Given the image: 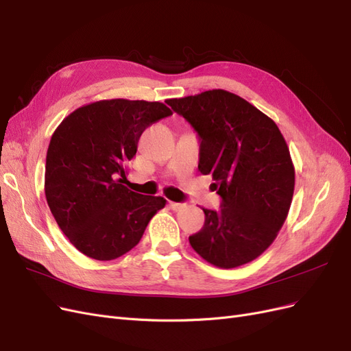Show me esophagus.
Segmentation results:
<instances>
[{
    "label": "esophagus",
    "mask_w": 351,
    "mask_h": 351,
    "mask_svg": "<svg viewBox=\"0 0 351 351\" xmlns=\"http://www.w3.org/2000/svg\"><path fill=\"white\" fill-rule=\"evenodd\" d=\"M169 208H171L173 210H180L184 208V204H178V202H169Z\"/></svg>",
    "instance_id": "34e87169"
}]
</instances>
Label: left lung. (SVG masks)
I'll return each mask as SVG.
<instances>
[{
	"label": "left lung",
	"mask_w": 351,
	"mask_h": 351,
	"mask_svg": "<svg viewBox=\"0 0 351 351\" xmlns=\"http://www.w3.org/2000/svg\"><path fill=\"white\" fill-rule=\"evenodd\" d=\"M200 137L199 171L212 176L221 209H205L190 236L199 256L237 268L267 250L289 215L294 165L278 125L250 102L224 89L167 99Z\"/></svg>",
	"instance_id": "1"
}]
</instances>
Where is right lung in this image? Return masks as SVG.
Masks as SVG:
<instances>
[{"label":"right lung","mask_w":351,"mask_h":351,"mask_svg":"<svg viewBox=\"0 0 351 351\" xmlns=\"http://www.w3.org/2000/svg\"><path fill=\"white\" fill-rule=\"evenodd\" d=\"M162 102L102 99L69 114L47 152L45 196L58 227L86 256L112 261L141 241L167 200L132 192L127 162L142 133L171 115Z\"/></svg>","instance_id":"1"}]
</instances>
